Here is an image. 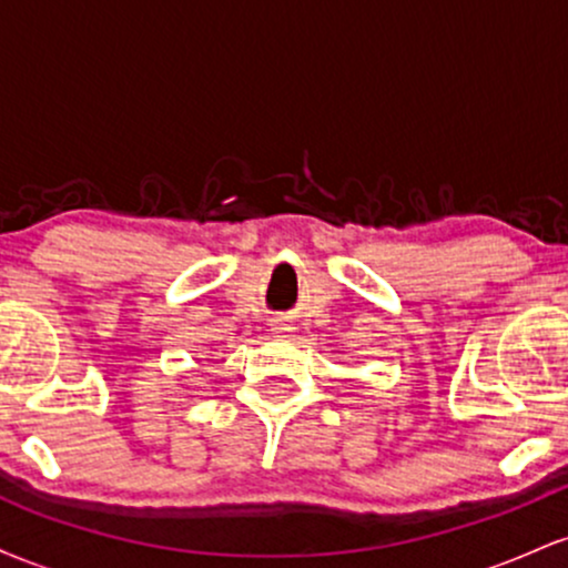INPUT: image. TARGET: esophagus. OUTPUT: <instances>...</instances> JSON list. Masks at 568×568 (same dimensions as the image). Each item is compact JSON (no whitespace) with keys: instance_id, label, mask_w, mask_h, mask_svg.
<instances>
[{"instance_id":"1","label":"esophagus","mask_w":568,"mask_h":568,"mask_svg":"<svg viewBox=\"0 0 568 568\" xmlns=\"http://www.w3.org/2000/svg\"><path fill=\"white\" fill-rule=\"evenodd\" d=\"M272 331H275V334H288V331H291V323H288V321H283V317H280V321H272Z\"/></svg>"}]
</instances>
